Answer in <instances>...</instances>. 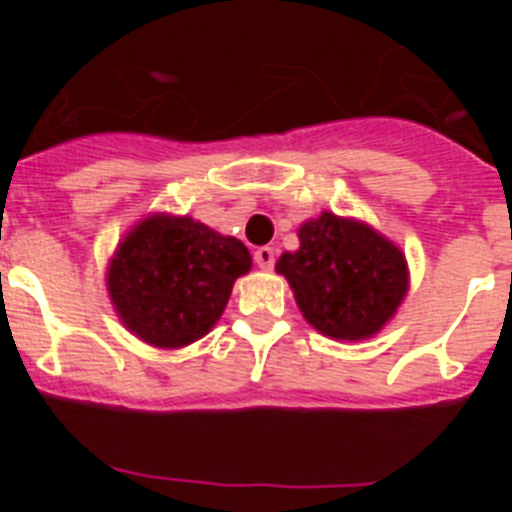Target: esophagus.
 <instances>
[{"mask_svg": "<svg viewBox=\"0 0 512 512\" xmlns=\"http://www.w3.org/2000/svg\"><path fill=\"white\" fill-rule=\"evenodd\" d=\"M253 261L259 264V269L269 271L271 266H274V261H277V253H274V248L271 246H261L253 251Z\"/></svg>", "mask_w": 512, "mask_h": 512, "instance_id": "34e87169", "label": "esophagus"}]
</instances>
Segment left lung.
<instances>
[{
    "label": "left lung",
    "instance_id": "8db88e82",
    "mask_svg": "<svg viewBox=\"0 0 512 512\" xmlns=\"http://www.w3.org/2000/svg\"><path fill=\"white\" fill-rule=\"evenodd\" d=\"M300 248L277 261L302 318L333 341L374 338L410 287L405 253L364 220L320 212L297 230Z\"/></svg>",
    "mask_w": 512,
    "mask_h": 512
}]
</instances>
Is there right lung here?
<instances>
[{
    "instance_id": "add662e5",
    "label": "right lung",
    "mask_w": 512,
    "mask_h": 512,
    "mask_svg": "<svg viewBox=\"0 0 512 512\" xmlns=\"http://www.w3.org/2000/svg\"><path fill=\"white\" fill-rule=\"evenodd\" d=\"M251 253L189 215L151 212L122 235L107 264V295L125 328L148 346L184 348L207 336Z\"/></svg>"
}]
</instances>
